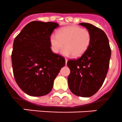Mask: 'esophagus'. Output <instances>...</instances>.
<instances>
[{
    "label": "esophagus",
    "instance_id": "esophagus-1",
    "mask_svg": "<svg viewBox=\"0 0 122 122\" xmlns=\"http://www.w3.org/2000/svg\"><path fill=\"white\" fill-rule=\"evenodd\" d=\"M65 61H66V64H67V62H68V59H65Z\"/></svg>",
    "mask_w": 122,
    "mask_h": 122
}]
</instances>
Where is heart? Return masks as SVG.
<instances>
[{
	"instance_id": "1",
	"label": "heart",
	"mask_w": 122,
	"mask_h": 122,
	"mask_svg": "<svg viewBox=\"0 0 122 122\" xmlns=\"http://www.w3.org/2000/svg\"><path fill=\"white\" fill-rule=\"evenodd\" d=\"M92 39V34L89 30L77 25H70L59 29L56 35L51 34L49 44L54 53H58L65 45L63 54L78 58L88 49Z\"/></svg>"
}]
</instances>
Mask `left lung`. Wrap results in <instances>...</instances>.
Here are the masks:
<instances>
[{
    "mask_svg": "<svg viewBox=\"0 0 122 122\" xmlns=\"http://www.w3.org/2000/svg\"><path fill=\"white\" fill-rule=\"evenodd\" d=\"M92 34L90 47L80 58L70 59L67 65L70 70L68 86L78 97H90L102 86L109 68L111 49L105 33L89 23H80Z\"/></svg>",
    "mask_w": 122,
    "mask_h": 122,
    "instance_id": "obj_1",
    "label": "left lung"
}]
</instances>
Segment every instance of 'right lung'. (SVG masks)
Masks as SVG:
<instances>
[{
  "mask_svg": "<svg viewBox=\"0 0 122 122\" xmlns=\"http://www.w3.org/2000/svg\"><path fill=\"white\" fill-rule=\"evenodd\" d=\"M58 26L56 22H30L14 41V76L20 88L29 95L49 93L54 79L65 65L64 57L54 54L49 44V37Z\"/></svg>",
  "mask_w": 122,
  "mask_h": 122,
  "instance_id": "1",
  "label": "right lung"
}]
</instances>
